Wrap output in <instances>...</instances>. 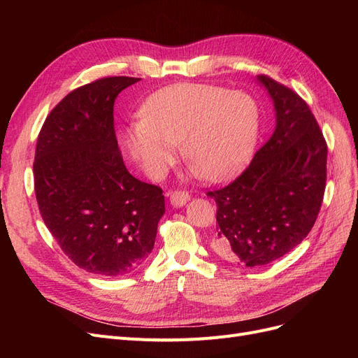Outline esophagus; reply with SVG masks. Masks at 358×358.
<instances>
[{
  "mask_svg": "<svg viewBox=\"0 0 358 358\" xmlns=\"http://www.w3.org/2000/svg\"><path fill=\"white\" fill-rule=\"evenodd\" d=\"M189 200V194L185 191H173L170 192V204L173 208H182Z\"/></svg>",
  "mask_w": 358,
  "mask_h": 358,
  "instance_id": "obj_1",
  "label": "esophagus"
}]
</instances>
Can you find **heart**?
<instances>
[{
  "instance_id": "heart-1",
  "label": "heart",
  "mask_w": 358,
  "mask_h": 358,
  "mask_svg": "<svg viewBox=\"0 0 358 358\" xmlns=\"http://www.w3.org/2000/svg\"><path fill=\"white\" fill-rule=\"evenodd\" d=\"M262 112L249 94L212 85H176L152 95L140 121L124 129V145L148 175L166 169L175 146L208 180H225L252 159Z\"/></svg>"
}]
</instances>
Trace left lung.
Returning <instances> with one entry per match:
<instances>
[{"label": "left lung", "instance_id": "left-lung-1", "mask_svg": "<svg viewBox=\"0 0 358 358\" xmlns=\"http://www.w3.org/2000/svg\"><path fill=\"white\" fill-rule=\"evenodd\" d=\"M257 82L273 103V133L239 178L208 192L218 206L216 248L246 267L275 262L309 234L327 170L326 140L308 104L267 76Z\"/></svg>", "mask_w": 358, "mask_h": 358}]
</instances>
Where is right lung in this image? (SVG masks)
<instances>
[{"label":"right lung","mask_w":358,"mask_h":358,"mask_svg":"<svg viewBox=\"0 0 358 358\" xmlns=\"http://www.w3.org/2000/svg\"><path fill=\"white\" fill-rule=\"evenodd\" d=\"M136 78H104L70 92L43 124L34 159L41 218L71 262L122 276L152 252L164 215L162 189L124 164L113 128L119 92Z\"/></svg>","instance_id":"1"}]
</instances>
